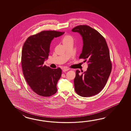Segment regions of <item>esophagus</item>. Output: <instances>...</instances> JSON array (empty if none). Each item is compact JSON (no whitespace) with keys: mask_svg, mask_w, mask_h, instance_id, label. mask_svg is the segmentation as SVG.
Returning <instances> with one entry per match:
<instances>
[{"mask_svg":"<svg viewBox=\"0 0 131 131\" xmlns=\"http://www.w3.org/2000/svg\"><path fill=\"white\" fill-rule=\"evenodd\" d=\"M62 70H63V71L64 72H66V71H67L69 70V68H63Z\"/></svg>","mask_w":131,"mask_h":131,"instance_id":"1","label":"esophagus"}]
</instances>
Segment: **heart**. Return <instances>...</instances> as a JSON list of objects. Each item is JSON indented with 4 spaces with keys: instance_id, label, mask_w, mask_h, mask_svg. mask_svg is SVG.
Instances as JSON below:
<instances>
[{
    "instance_id": "obj_1",
    "label": "heart",
    "mask_w": 131,
    "mask_h": 131,
    "mask_svg": "<svg viewBox=\"0 0 131 131\" xmlns=\"http://www.w3.org/2000/svg\"><path fill=\"white\" fill-rule=\"evenodd\" d=\"M63 43L65 45L67 43H69L70 42H73V39L72 36H70V35H66L64 37L63 39Z\"/></svg>"
}]
</instances>
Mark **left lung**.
<instances>
[{
    "label": "left lung",
    "instance_id": "1",
    "mask_svg": "<svg viewBox=\"0 0 131 131\" xmlns=\"http://www.w3.org/2000/svg\"><path fill=\"white\" fill-rule=\"evenodd\" d=\"M72 31L82 37L83 46L79 59L88 64L87 70L81 74L78 70L76 71L75 92L82 97L97 95L105 86L112 69L106 40L97 31L87 25H79Z\"/></svg>",
    "mask_w": 131,
    "mask_h": 131
}]
</instances>
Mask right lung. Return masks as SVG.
I'll list each match as a JSON object with an SVG mask.
<instances>
[{
	"label": "right lung",
	"instance_id": "right-lung-1",
	"mask_svg": "<svg viewBox=\"0 0 131 131\" xmlns=\"http://www.w3.org/2000/svg\"><path fill=\"white\" fill-rule=\"evenodd\" d=\"M64 32L42 31L29 36L22 48L21 66L26 81L37 95L48 97L57 91V84L61 77L60 68L52 69L43 65L50 53L51 41Z\"/></svg>",
	"mask_w": 131,
	"mask_h": 131
}]
</instances>
